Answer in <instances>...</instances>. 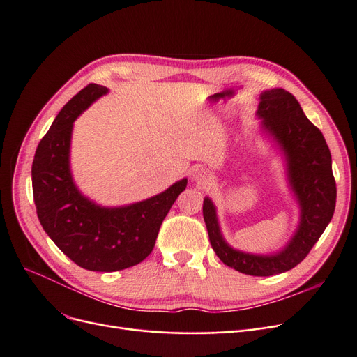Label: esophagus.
Masks as SVG:
<instances>
[{
	"instance_id": "1",
	"label": "esophagus",
	"mask_w": 357,
	"mask_h": 357,
	"mask_svg": "<svg viewBox=\"0 0 357 357\" xmlns=\"http://www.w3.org/2000/svg\"><path fill=\"white\" fill-rule=\"evenodd\" d=\"M192 180H195L198 183V186H201V188H205L207 185H210V176L202 169L193 172Z\"/></svg>"
}]
</instances>
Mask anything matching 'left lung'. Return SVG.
Masks as SVG:
<instances>
[{"label":"left lung","mask_w":357,"mask_h":357,"mask_svg":"<svg viewBox=\"0 0 357 357\" xmlns=\"http://www.w3.org/2000/svg\"><path fill=\"white\" fill-rule=\"evenodd\" d=\"M256 116L262 135L271 139L284 160L289 190L299 207L296 231L274 253H248L225 240L218 210L208 197L204 198L202 214L213 250L225 265L247 275L269 277L304 261L332 219L337 186L326 139L308 121L294 95L282 88L264 91L259 95Z\"/></svg>","instance_id":"1"}]
</instances>
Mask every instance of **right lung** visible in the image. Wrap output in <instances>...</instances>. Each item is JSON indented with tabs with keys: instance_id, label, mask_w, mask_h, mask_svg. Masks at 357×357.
<instances>
[{
	"instance_id": "obj_1",
	"label": "right lung",
	"mask_w": 357,
	"mask_h": 357,
	"mask_svg": "<svg viewBox=\"0 0 357 357\" xmlns=\"http://www.w3.org/2000/svg\"><path fill=\"white\" fill-rule=\"evenodd\" d=\"M107 93L105 86L91 83L73 96L41 138L31 169L43 229L74 264L100 273L121 271L144 261L171 205L188 185V178H181L155 197L121 207H102L83 195L70 165L73 126Z\"/></svg>"
}]
</instances>
